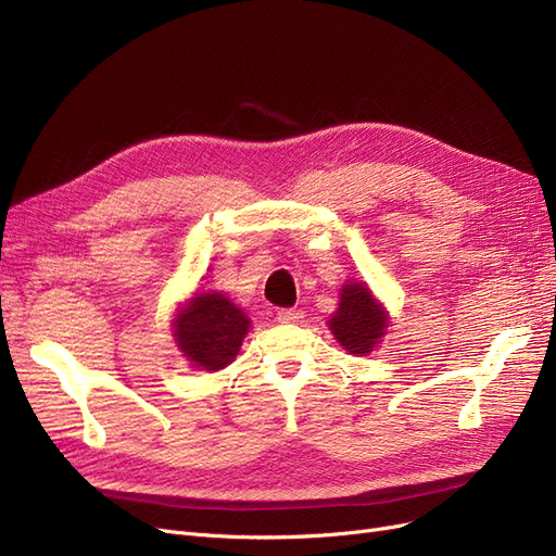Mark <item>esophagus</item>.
<instances>
[{"instance_id": "34e87169", "label": "esophagus", "mask_w": 556, "mask_h": 556, "mask_svg": "<svg viewBox=\"0 0 556 556\" xmlns=\"http://www.w3.org/2000/svg\"><path fill=\"white\" fill-rule=\"evenodd\" d=\"M276 315H278V323H285V325H296L304 319V313L296 308H280Z\"/></svg>"}]
</instances>
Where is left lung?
Segmentation results:
<instances>
[{
    "label": "left lung",
    "mask_w": 556,
    "mask_h": 556,
    "mask_svg": "<svg viewBox=\"0 0 556 556\" xmlns=\"http://www.w3.org/2000/svg\"><path fill=\"white\" fill-rule=\"evenodd\" d=\"M339 296V308L327 319V327L348 355L366 357L382 343L390 327V313L371 288L359 280H348Z\"/></svg>",
    "instance_id": "left-lung-1"
}]
</instances>
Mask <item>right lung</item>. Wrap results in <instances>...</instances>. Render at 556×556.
<instances>
[{"label":"right lung","instance_id":"right-lung-1","mask_svg":"<svg viewBox=\"0 0 556 556\" xmlns=\"http://www.w3.org/2000/svg\"><path fill=\"white\" fill-rule=\"evenodd\" d=\"M250 317L217 290H197L178 304L172 319L176 348L197 371H223L237 359L250 331Z\"/></svg>","mask_w":556,"mask_h":556}]
</instances>
